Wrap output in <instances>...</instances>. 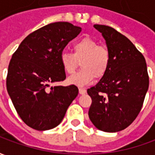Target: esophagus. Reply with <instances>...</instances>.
<instances>
[{"label": "esophagus", "mask_w": 155, "mask_h": 155, "mask_svg": "<svg viewBox=\"0 0 155 155\" xmlns=\"http://www.w3.org/2000/svg\"><path fill=\"white\" fill-rule=\"evenodd\" d=\"M79 92L81 94H86V90H84L83 88H79Z\"/></svg>", "instance_id": "obj_1"}]
</instances>
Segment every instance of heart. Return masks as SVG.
<instances>
[{
  "mask_svg": "<svg viewBox=\"0 0 155 155\" xmlns=\"http://www.w3.org/2000/svg\"><path fill=\"white\" fill-rule=\"evenodd\" d=\"M110 52L91 37H84L73 45V53L63 52L61 63L67 74H73L81 62V71L68 78L71 84L84 86L96 78H102L110 66Z\"/></svg>",
  "mask_w": 155,
  "mask_h": 155,
  "instance_id": "1",
  "label": "heart"
}]
</instances>
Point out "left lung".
Listing matches in <instances>:
<instances>
[{
  "label": "left lung",
  "instance_id": "1",
  "mask_svg": "<svg viewBox=\"0 0 155 155\" xmlns=\"http://www.w3.org/2000/svg\"><path fill=\"white\" fill-rule=\"evenodd\" d=\"M94 27L105 40L110 61L104 76L87 90L92 99L89 117L98 130L114 133L133 123L142 108L149 89L146 62L133 43L114 28Z\"/></svg>",
  "mask_w": 155,
  "mask_h": 155
}]
</instances>
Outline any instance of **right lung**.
<instances>
[{
	"label": "right lung",
	"mask_w": 155,
	"mask_h": 155,
	"mask_svg": "<svg viewBox=\"0 0 155 155\" xmlns=\"http://www.w3.org/2000/svg\"><path fill=\"white\" fill-rule=\"evenodd\" d=\"M81 28L69 22L45 25L25 37L13 54L6 89L19 116L36 130H51L61 123L78 88L51 86L64 81L61 54Z\"/></svg>",
	"instance_id": "right-lung-1"
}]
</instances>
